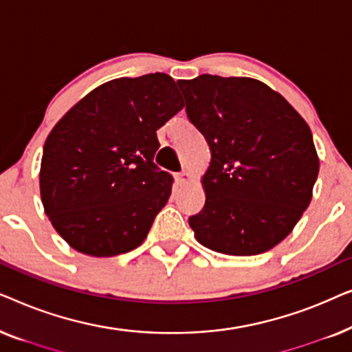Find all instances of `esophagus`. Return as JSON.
<instances>
[{"instance_id":"obj_1","label":"esophagus","mask_w":352,"mask_h":352,"mask_svg":"<svg viewBox=\"0 0 352 352\" xmlns=\"http://www.w3.org/2000/svg\"><path fill=\"white\" fill-rule=\"evenodd\" d=\"M190 179H192L190 171H181L175 175V181L177 182V184H186V182H189Z\"/></svg>"}]
</instances>
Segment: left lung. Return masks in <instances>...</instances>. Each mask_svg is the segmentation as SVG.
I'll use <instances>...</instances> for the list:
<instances>
[{"label": "left lung", "instance_id": "1", "mask_svg": "<svg viewBox=\"0 0 352 352\" xmlns=\"http://www.w3.org/2000/svg\"><path fill=\"white\" fill-rule=\"evenodd\" d=\"M177 85L211 151L205 206L189 218L195 239L232 256L274 248L311 204L319 157L309 126L258 80L200 75Z\"/></svg>", "mask_w": 352, "mask_h": 352}]
</instances>
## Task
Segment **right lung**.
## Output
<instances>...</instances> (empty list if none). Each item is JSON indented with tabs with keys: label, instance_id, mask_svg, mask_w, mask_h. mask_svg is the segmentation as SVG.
<instances>
[{
	"label": "right lung",
	"instance_id": "add662e5",
	"mask_svg": "<svg viewBox=\"0 0 352 352\" xmlns=\"http://www.w3.org/2000/svg\"><path fill=\"white\" fill-rule=\"evenodd\" d=\"M184 107L166 74L98 86L62 117L43 147L40 194L57 234L89 256L128 253L171 195L153 157L157 129Z\"/></svg>",
	"mask_w": 352,
	"mask_h": 352
}]
</instances>
